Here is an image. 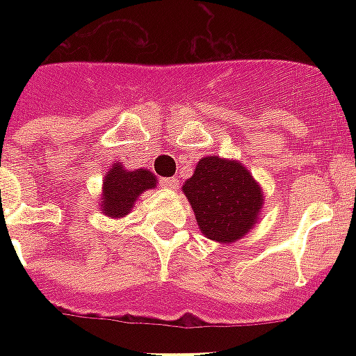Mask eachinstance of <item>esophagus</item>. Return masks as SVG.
<instances>
[{
    "label": "esophagus",
    "mask_w": 356,
    "mask_h": 356,
    "mask_svg": "<svg viewBox=\"0 0 356 356\" xmlns=\"http://www.w3.org/2000/svg\"><path fill=\"white\" fill-rule=\"evenodd\" d=\"M161 183L162 186H166V188H177L179 181L175 177H166V179H162Z\"/></svg>",
    "instance_id": "esophagus-1"
}]
</instances>
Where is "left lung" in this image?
Returning a JSON list of instances; mask_svg holds the SVG:
<instances>
[{
  "label": "left lung",
  "mask_w": 356,
  "mask_h": 356,
  "mask_svg": "<svg viewBox=\"0 0 356 356\" xmlns=\"http://www.w3.org/2000/svg\"><path fill=\"white\" fill-rule=\"evenodd\" d=\"M201 233L216 242H234L259 220L262 192L240 162L205 156L184 183Z\"/></svg>",
  "instance_id": "obj_1"
}]
</instances>
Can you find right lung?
<instances>
[{"mask_svg":"<svg viewBox=\"0 0 356 356\" xmlns=\"http://www.w3.org/2000/svg\"><path fill=\"white\" fill-rule=\"evenodd\" d=\"M155 175L147 170H123L122 164L114 162V168L103 181V212L107 216H127L131 207L144 190L155 188Z\"/></svg>","mask_w":356,"mask_h":356,"instance_id":"add662e5","label":"right lung"}]
</instances>
